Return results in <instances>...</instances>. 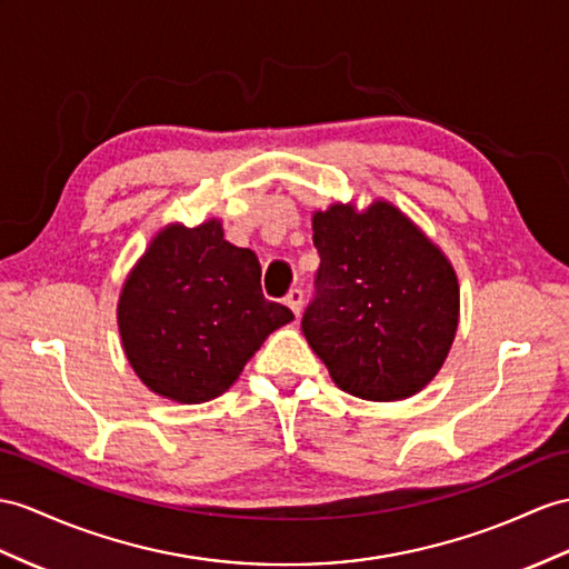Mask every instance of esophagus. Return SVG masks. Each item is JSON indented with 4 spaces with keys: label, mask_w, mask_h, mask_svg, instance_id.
<instances>
[{
    "label": "esophagus",
    "mask_w": 569,
    "mask_h": 569,
    "mask_svg": "<svg viewBox=\"0 0 569 569\" xmlns=\"http://www.w3.org/2000/svg\"><path fill=\"white\" fill-rule=\"evenodd\" d=\"M284 303H287L289 309H292V313H295V316H299V313H301V309H303V292H301V289H299V287L289 289V295H287Z\"/></svg>",
    "instance_id": "esophagus-1"
}]
</instances>
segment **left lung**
<instances>
[{
  "instance_id": "obj_1",
  "label": "left lung",
  "mask_w": 569,
  "mask_h": 569,
  "mask_svg": "<svg viewBox=\"0 0 569 569\" xmlns=\"http://www.w3.org/2000/svg\"><path fill=\"white\" fill-rule=\"evenodd\" d=\"M321 256L301 330L338 389L389 403L437 377L459 328V280L445 251L389 200L313 212Z\"/></svg>"
}]
</instances>
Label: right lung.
Listing matches in <instances>:
<instances>
[{
	"instance_id": "add662e5",
	"label": "right lung",
	"mask_w": 569,
	"mask_h": 569,
	"mask_svg": "<svg viewBox=\"0 0 569 569\" xmlns=\"http://www.w3.org/2000/svg\"><path fill=\"white\" fill-rule=\"evenodd\" d=\"M292 318L262 297L256 253L229 243L217 217L192 229L166 224L118 299L130 367L151 393L186 406L224 393L270 332Z\"/></svg>"
}]
</instances>
